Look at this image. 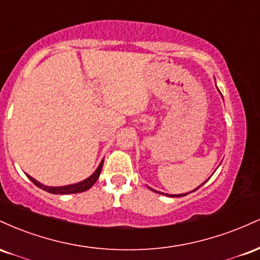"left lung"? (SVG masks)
Instances as JSON below:
<instances>
[{"instance_id":"8db88e82","label":"left lung","mask_w":260,"mask_h":260,"mask_svg":"<svg viewBox=\"0 0 260 260\" xmlns=\"http://www.w3.org/2000/svg\"><path fill=\"white\" fill-rule=\"evenodd\" d=\"M217 90H219V89H217ZM221 96H222V95H221ZM205 182H207V181H205ZM205 182H204V183H205ZM204 183H202L201 184V186H199V187H202L203 186V184H204ZM198 187V188H199ZM149 188H150V187H149ZM198 188H196V189L194 190H197V189H198ZM150 189L151 190H154L153 189V188H150ZM194 190H192V192H194ZM154 192H156V193H160V194H165V193H161V192H157V190H154ZM190 193V192H189ZM188 194V193H182V194H165V196H168V197H183V196H187Z\"/></svg>"}]
</instances>
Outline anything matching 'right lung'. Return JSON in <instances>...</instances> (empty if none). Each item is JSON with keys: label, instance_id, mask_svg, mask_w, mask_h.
<instances>
[{"label": "right lung", "instance_id": "add662e5", "mask_svg": "<svg viewBox=\"0 0 260 260\" xmlns=\"http://www.w3.org/2000/svg\"><path fill=\"white\" fill-rule=\"evenodd\" d=\"M103 164H104V160H101L100 165L98 166L96 170H95L94 174H92L91 176H89L88 178H85V180H83V181H80V182H77V183L67 184V186H59V187L45 186V184L40 183V182L35 180V178H32L31 176H29V175H26V176H28L29 180H30L32 183L35 184V186L39 187V188H41V189L46 190V192L52 193V194H72V193L85 192V190H88L89 188L92 187V184H94L95 182L98 181V178H99V176L101 174Z\"/></svg>", "mask_w": 260, "mask_h": 260}]
</instances>
